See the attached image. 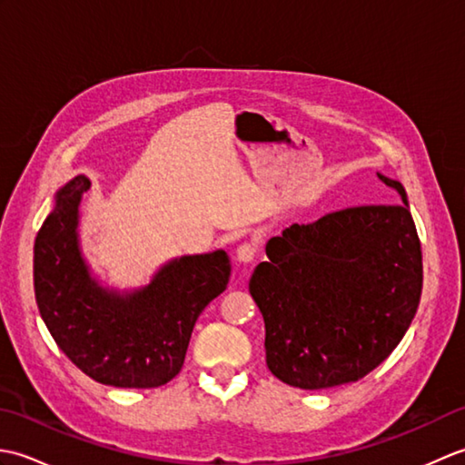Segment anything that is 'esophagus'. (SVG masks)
<instances>
[{
    "instance_id": "obj_1",
    "label": "esophagus",
    "mask_w": 465,
    "mask_h": 465,
    "mask_svg": "<svg viewBox=\"0 0 465 465\" xmlns=\"http://www.w3.org/2000/svg\"><path fill=\"white\" fill-rule=\"evenodd\" d=\"M235 255H238V260L242 263H252L255 258H258V248H255L253 243H242L238 250H235Z\"/></svg>"
}]
</instances>
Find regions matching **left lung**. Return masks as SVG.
<instances>
[{
	"mask_svg": "<svg viewBox=\"0 0 465 465\" xmlns=\"http://www.w3.org/2000/svg\"><path fill=\"white\" fill-rule=\"evenodd\" d=\"M403 203L358 205L285 227L265 245L250 293L265 323V363L293 388L358 381L408 331L421 295L420 238Z\"/></svg>",
	"mask_w": 465,
	"mask_h": 465,
	"instance_id": "8db88e82",
	"label": "left lung"
}]
</instances>
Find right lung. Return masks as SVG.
Returning <instances> with one entry per match:
<instances>
[{
    "label": "right lung",
    "mask_w": 465,
    "mask_h": 465,
    "mask_svg": "<svg viewBox=\"0 0 465 465\" xmlns=\"http://www.w3.org/2000/svg\"><path fill=\"white\" fill-rule=\"evenodd\" d=\"M90 180L57 192L34 245L39 313L69 360L114 388H157L180 373L195 320L230 280L223 250L183 255L147 288L120 295L92 280L77 243V207Z\"/></svg>",
    "instance_id": "right-lung-1"
}]
</instances>
